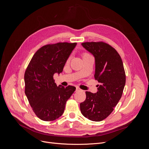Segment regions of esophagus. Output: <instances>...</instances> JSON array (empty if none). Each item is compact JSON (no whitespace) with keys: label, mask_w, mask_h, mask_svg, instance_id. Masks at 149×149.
<instances>
[{"label":"esophagus","mask_w":149,"mask_h":149,"mask_svg":"<svg viewBox=\"0 0 149 149\" xmlns=\"http://www.w3.org/2000/svg\"><path fill=\"white\" fill-rule=\"evenodd\" d=\"M80 88H78V87H76V91H80Z\"/></svg>","instance_id":"34e87169"}]
</instances>
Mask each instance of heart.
Instances as JSON below:
<instances>
[{"label":"heart","mask_w":149,"mask_h":149,"mask_svg":"<svg viewBox=\"0 0 149 149\" xmlns=\"http://www.w3.org/2000/svg\"><path fill=\"white\" fill-rule=\"evenodd\" d=\"M88 55V53H84V55H83V56H84V55Z\"/></svg>","instance_id":"b5f03b06"}]
</instances>
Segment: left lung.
<instances>
[{
  "label": "left lung",
  "mask_w": 149,
  "mask_h": 149,
  "mask_svg": "<svg viewBox=\"0 0 149 149\" xmlns=\"http://www.w3.org/2000/svg\"><path fill=\"white\" fill-rule=\"evenodd\" d=\"M81 45L95 59L94 78L100 84L97 91H86L80 110L87 119L99 122L106 119L119 101L125 84V74L119 53L104 42H85Z\"/></svg>",
  "instance_id": "obj_1"
}]
</instances>
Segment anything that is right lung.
Here are the masks:
<instances>
[{"instance_id": "add662e5", "label": "right lung", "mask_w": 149, "mask_h": 149, "mask_svg": "<svg viewBox=\"0 0 149 149\" xmlns=\"http://www.w3.org/2000/svg\"><path fill=\"white\" fill-rule=\"evenodd\" d=\"M76 43L47 45L36 52L24 75L25 93L33 112L44 121L54 120L63 114L67 100L76 88L57 85L53 79L60 74Z\"/></svg>"}]
</instances>
